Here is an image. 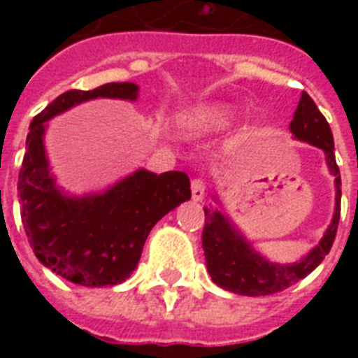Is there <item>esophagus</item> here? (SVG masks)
<instances>
[{
	"label": "esophagus",
	"instance_id": "34e87169",
	"mask_svg": "<svg viewBox=\"0 0 358 358\" xmlns=\"http://www.w3.org/2000/svg\"><path fill=\"white\" fill-rule=\"evenodd\" d=\"M191 199L195 202H201L204 199V182L201 178H195L191 182Z\"/></svg>",
	"mask_w": 358,
	"mask_h": 358
}]
</instances>
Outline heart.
<instances>
[{"mask_svg": "<svg viewBox=\"0 0 358 358\" xmlns=\"http://www.w3.org/2000/svg\"><path fill=\"white\" fill-rule=\"evenodd\" d=\"M236 119V111L230 103L224 102H204L176 117V128L185 137H202L230 128Z\"/></svg>", "mask_w": 358, "mask_h": 358, "instance_id": "heart-1", "label": "heart"}]
</instances>
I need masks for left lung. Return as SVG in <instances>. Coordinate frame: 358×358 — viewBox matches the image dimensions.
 I'll use <instances>...</instances> for the list:
<instances>
[{"label":"left lung","instance_id":"8db88e82","mask_svg":"<svg viewBox=\"0 0 358 358\" xmlns=\"http://www.w3.org/2000/svg\"><path fill=\"white\" fill-rule=\"evenodd\" d=\"M289 131L297 141L317 146L325 154V162L334 176L336 189L333 221L320 239V243L312 247L305 256H301L299 260L292 264H278L262 256L221 208H204L206 223L202 230V249L206 256L208 273L213 282L232 294L258 297L282 292L314 271L333 247L340 221V169L334 157L333 131L306 92L301 94L294 120L289 122ZM213 201L221 204L217 195H213Z\"/></svg>","mask_w":358,"mask_h":358}]
</instances>
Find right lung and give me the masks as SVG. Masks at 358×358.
I'll use <instances>...</instances> for the list:
<instances>
[{"label":"right lung","mask_w":358,"mask_h":358,"mask_svg":"<svg viewBox=\"0 0 358 358\" xmlns=\"http://www.w3.org/2000/svg\"><path fill=\"white\" fill-rule=\"evenodd\" d=\"M129 81L92 91H66L29 124L18 176L22 223L42 266L87 288L124 282L139 264L154 224L189 201V178L180 171L156 174L137 169L102 193L70 195L55 182L44 148L48 120L94 98L135 102Z\"/></svg>","instance_id":"1"}]
</instances>
